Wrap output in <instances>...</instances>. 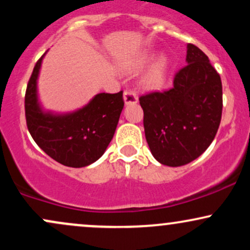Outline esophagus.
<instances>
[{
    "label": "esophagus",
    "mask_w": 250,
    "mask_h": 250,
    "mask_svg": "<svg viewBox=\"0 0 250 250\" xmlns=\"http://www.w3.org/2000/svg\"><path fill=\"white\" fill-rule=\"evenodd\" d=\"M123 100H125V104H136L137 102H139V99H137L136 94L134 93V91H130V90H125V93H123Z\"/></svg>",
    "instance_id": "obj_1"
}]
</instances>
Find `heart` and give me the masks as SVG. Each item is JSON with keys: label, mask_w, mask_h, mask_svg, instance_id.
I'll list each match as a JSON object with an SVG mask.
<instances>
[{"label": "heart", "mask_w": 250, "mask_h": 250, "mask_svg": "<svg viewBox=\"0 0 250 250\" xmlns=\"http://www.w3.org/2000/svg\"><path fill=\"white\" fill-rule=\"evenodd\" d=\"M151 59H153L151 54H146L131 63L128 67V70L133 71V73L140 71L150 62ZM169 68H170V61H169L168 56L165 54L157 56L141 76V80H140L141 87L147 91L161 90L167 82Z\"/></svg>", "instance_id": "heart-1"}]
</instances>
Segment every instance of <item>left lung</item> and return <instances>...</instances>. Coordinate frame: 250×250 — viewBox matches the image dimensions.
<instances>
[{"mask_svg":"<svg viewBox=\"0 0 250 250\" xmlns=\"http://www.w3.org/2000/svg\"><path fill=\"white\" fill-rule=\"evenodd\" d=\"M186 62L173 88L140 97L149 149L169 167L188 165L205 153L222 115V83L208 56L188 43Z\"/></svg>","mask_w":250,"mask_h":250,"instance_id":"8db88e82","label":"left lung"}]
</instances>
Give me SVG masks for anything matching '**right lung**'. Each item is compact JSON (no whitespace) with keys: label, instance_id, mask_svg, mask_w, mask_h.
Wrapping results in <instances>:
<instances>
[{"label":"right lung","instance_id":"add662e5","mask_svg":"<svg viewBox=\"0 0 250 250\" xmlns=\"http://www.w3.org/2000/svg\"><path fill=\"white\" fill-rule=\"evenodd\" d=\"M44 55L34 67L25 91L28 130L37 146L55 161L67 167H87L104 154L115 134L125 105L122 91L97 94L82 108L69 113L45 110L37 90Z\"/></svg>","mask_w":250,"mask_h":250}]
</instances>
